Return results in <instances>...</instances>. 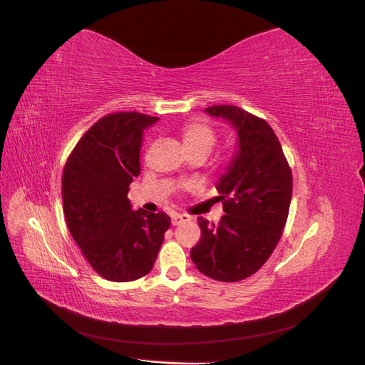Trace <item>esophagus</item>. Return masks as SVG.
I'll return each instance as SVG.
<instances>
[{"mask_svg": "<svg viewBox=\"0 0 365 365\" xmlns=\"http://www.w3.org/2000/svg\"><path fill=\"white\" fill-rule=\"evenodd\" d=\"M188 220V216H185V214H179V212H174L171 214V223L173 225H179L182 222Z\"/></svg>", "mask_w": 365, "mask_h": 365, "instance_id": "obj_1", "label": "esophagus"}]
</instances>
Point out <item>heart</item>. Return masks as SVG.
<instances>
[{
    "instance_id": "b5f03b06",
    "label": "heart",
    "mask_w": 365,
    "mask_h": 365,
    "mask_svg": "<svg viewBox=\"0 0 365 365\" xmlns=\"http://www.w3.org/2000/svg\"><path fill=\"white\" fill-rule=\"evenodd\" d=\"M182 140L188 153L199 151L208 155L217 142V134L205 121H191V123L183 126Z\"/></svg>"
}]
</instances>
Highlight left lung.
<instances>
[{"label":"left lung","instance_id":"obj_1","mask_svg":"<svg viewBox=\"0 0 365 365\" xmlns=\"http://www.w3.org/2000/svg\"><path fill=\"white\" fill-rule=\"evenodd\" d=\"M205 112L235 128L239 148L216 185L225 216L217 225L197 219L202 236L191 250V259L205 276L237 282L267 262L282 236L293 175L265 120L230 105L211 106Z\"/></svg>","mask_w":365,"mask_h":365}]
</instances>
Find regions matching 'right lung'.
<instances>
[{"instance_id":"add662e5","label":"right lung","mask_w":365,"mask_h":365,"mask_svg":"<svg viewBox=\"0 0 365 365\" xmlns=\"http://www.w3.org/2000/svg\"><path fill=\"white\" fill-rule=\"evenodd\" d=\"M158 118L114 112L93 123L63 171V212L73 240L96 272L130 282L151 272L171 219L134 211L129 185L140 174L145 129Z\"/></svg>"}]
</instances>
